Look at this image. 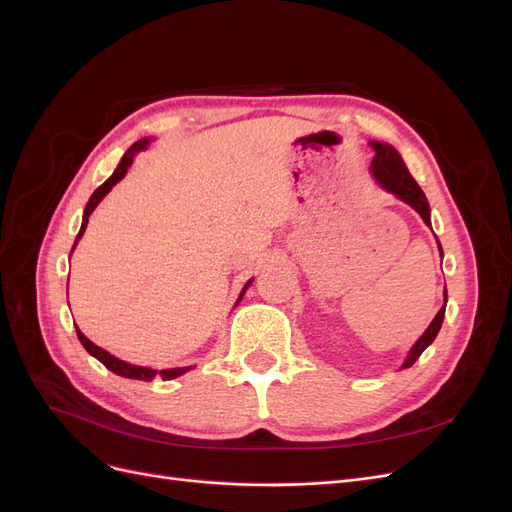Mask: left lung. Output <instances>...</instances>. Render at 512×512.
<instances>
[{"instance_id": "8db88e82", "label": "left lung", "mask_w": 512, "mask_h": 512, "mask_svg": "<svg viewBox=\"0 0 512 512\" xmlns=\"http://www.w3.org/2000/svg\"><path fill=\"white\" fill-rule=\"evenodd\" d=\"M369 145L374 147V151H376L374 160H371V175L376 177V181L382 185L386 192H391L397 198L404 200V203H408L418 215H421L423 222L427 226H431L427 198H425L423 190L418 188V183L412 179L410 170L406 168L404 160H401L397 149L391 147L389 143H378V141L369 143ZM438 245H440V241H438ZM440 252H442V245H440ZM444 309H446V288H444V305H442V309L436 314V318L431 320L427 331L421 337H418V342L412 346L408 359L404 361V365H401V369L412 367L416 363L418 356H421L425 352V348L433 342V339H436V335H438V331L442 327V320H444Z\"/></svg>"}]
</instances>
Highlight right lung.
I'll return each mask as SVG.
<instances>
[{"label":"right lung","instance_id":"obj_1","mask_svg":"<svg viewBox=\"0 0 512 512\" xmlns=\"http://www.w3.org/2000/svg\"><path fill=\"white\" fill-rule=\"evenodd\" d=\"M147 143H149V138H141V141H136V143L126 151V156L121 158L119 166L115 168V173H113L111 177H108V179L100 185V188H98L94 194H91L89 203H87V207H85V213H83V224H81V230H79V235H76V241H74V245H72V252H74L76 243H79V239L83 237V232H85L87 222H89V215L94 213V209L98 207L100 200H102L108 192L113 190V185H115V183H119L123 177H126L128 168L132 166L134 156H136L138 151H143V149L147 147ZM250 284H252V280L243 286V290H241V294H239V301L243 299V294H245V290H247V286H250ZM239 301H237V303H239ZM76 335H79L83 348H85L91 356H96V359H98L106 369H111L113 374L123 376V378H132V380H145V382H149V380H153L156 376H162V380H173V378H179L181 374H185V371H190V369H192V367H175V369H162V371H158V369H149V367L130 365V363H126V361L117 359V356H113L111 352L102 350V348H100V346H96L94 342H89V339L79 331V327H76Z\"/></svg>","mask_w":512,"mask_h":512}]
</instances>
